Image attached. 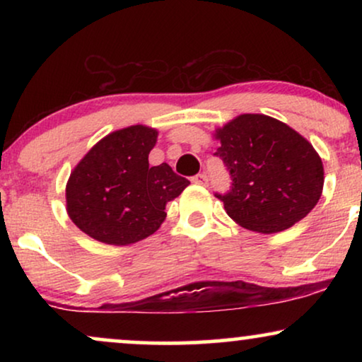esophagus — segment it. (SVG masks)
<instances>
[{
    "instance_id": "34e87169",
    "label": "esophagus",
    "mask_w": 362,
    "mask_h": 362,
    "mask_svg": "<svg viewBox=\"0 0 362 362\" xmlns=\"http://www.w3.org/2000/svg\"><path fill=\"white\" fill-rule=\"evenodd\" d=\"M192 182H194V185L206 186L207 185V176L204 175V173H201V175H196L194 177H192Z\"/></svg>"
}]
</instances>
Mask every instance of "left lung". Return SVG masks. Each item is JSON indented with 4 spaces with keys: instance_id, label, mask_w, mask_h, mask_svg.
Wrapping results in <instances>:
<instances>
[{
    "instance_id": "8db88e82",
    "label": "left lung",
    "mask_w": 362,
    "mask_h": 362,
    "mask_svg": "<svg viewBox=\"0 0 362 362\" xmlns=\"http://www.w3.org/2000/svg\"><path fill=\"white\" fill-rule=\"evenodd\" d=\"M214 153L232 186L216 197L245 229L274 234L303 219L323 192V163L298 132L276 118L244 113L216 130Z\"/></svg>"
}]
</instances>
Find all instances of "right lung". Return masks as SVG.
Returning a JSON list of instances; mask_svg holds the SVG:
<instances>
[{
	"instance_id": "add662e5",
	"label": "right lung",
	"mask_w": 362,
	"mask_h": 362,
	"mask_svg": "<svg viewBox=\"0 0 362 362\" xmlns=\"http://www.w3.org/2000/svg\"><path fill=\"white\" fill-rule=\"evenodd\" d=\"M155 128L133 125L102 138L74 168L66 186L67 214L82 232L128 245L160 229L166 204L189 185L170 165L150 166Z\"/></svg>"
}]
</instances>
